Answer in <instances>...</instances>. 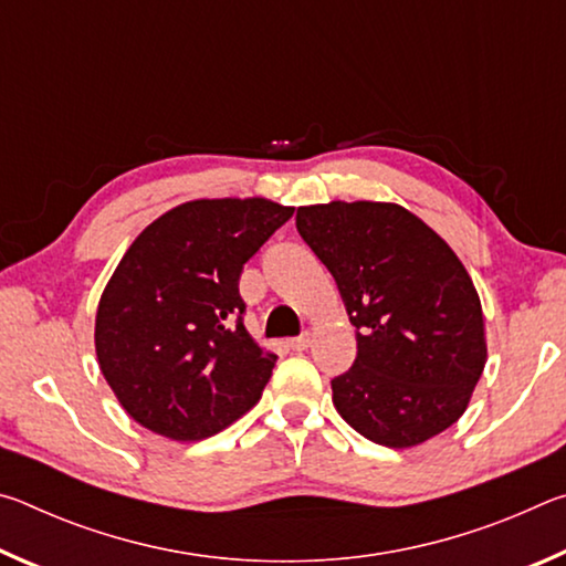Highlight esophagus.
Masks as SVG:
<instances>
[{
	"instance_id": "34e87169",
	"label": "esophagus",
	"mask_w": 566,
	"mask_h": 566,
	"mask_svg": "<svg viewBox=\"0 0 566 566\" xmlns=\"http://www.w3.org/2000/svg\"><path fill=\"white\" fill-rule=\"evenodd\" d=\"M310 334H300V337H294V339H290L286 342V347H290L292 352H304L306 347H310Z\"/></svg>"
}]
</instances>
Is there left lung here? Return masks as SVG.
Returning <instances> with one entry per match:
<instances>
[{
    "label": "left lung",
    "mask_w": 566,
    "mask_h": 566,
    "mask_svg": "<svg viewBox=\"0 0 566 566\" xmlns=\"http://www.w3.org/2000/svg\"><path fill=\"white\" fill-rule=\"evenodd\" d=\"M296 232L357 329V359L332 379L342 419L391 449L452 427L482 377L486 342L472 276L444 239L387 202L300 207Z\"/></svg>",
    "instance_id": "8db88e82"
}]
</instances>
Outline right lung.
I'll return each mask as SVG.
<instances>
[{
  "label": "right lung",
  "mask_w": 566,
  "mask_h": 566,
  "mask_svg": "<svg viewBox=\"0 0 566 566\" xmlns=\"http://www.w3.org/2000/svg\"><path fill=\"white\" fill-rule=\"evenodd\" d=\"M292 212L260 197L197 199L134 239L94 327L102 375L134 421L197 442L256 405L276 354L244 329L239 276Z\"/></svg>",
  "instance_id": "obj_1"
}]
</instances>
